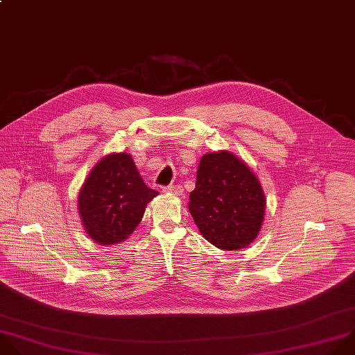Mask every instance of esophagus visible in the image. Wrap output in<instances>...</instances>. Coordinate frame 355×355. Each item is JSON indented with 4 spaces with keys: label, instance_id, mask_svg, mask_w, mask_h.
I'll list each match as a JSON object with an SVG mask.
<instances>
[{
    "label": "esophagus",
    "instance_id": "34e87169",
    "mask_svg": "<svg viewBox=\"0 0 355 355\" xmlns=\"http://www.w3.org/2000/svg\"><path fill=\"white\" fill-rule=\"evenodd\" d=\"M164 191H165V193H172V194H175V196H182L183 187H182L180 184H173V186L164 187Z\"/></svg>",
    "mask_w": 355,
    "mask_h": 355
}]
</instances>
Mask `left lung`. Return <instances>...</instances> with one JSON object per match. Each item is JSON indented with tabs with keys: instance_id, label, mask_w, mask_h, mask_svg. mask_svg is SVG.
I'll list each match as a JSON object with an SVG mask.
<instances>
[{
	"instance_id": "left-lung-1",
	"label": "left lung",
	"mask_w": 355,
	"mask_h": 355,
	"mask_svg": "<svg viewBox=\"0 0 355 355\" xmlns=\"http://www.w3.org/2000/svg\"><path fill=\"white\" fill-rule=\"evenodd\" d=\"M189 211L201 235L223 250L252 243L261 228L266 197L249 166L228 151L201 157Z\"/></svg>"
}]
</instances>
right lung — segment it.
<instances>
[{
    "instance_id": "1",
    "label": "right lung",
    "mask_w": 355,
    "mask_h": 355,
    "mask_svg": "<svg viewBox=\"0 0 355 355\" xmlns=\"http://www.w3.org/2000/svg\"><path fill=\"white\" fill-rule=\"evenodd\" d=\"M155 196L158 191L144 183L131 155H106L91 171L78 196L80 216L88 236L99 245L124 241Z\"/></svg>"
}]
</instances>
